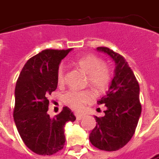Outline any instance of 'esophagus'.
Returning <instances> with one entry per match:
<instances>
[{
	"instance_id": "1",
	"label": "esophagus",
	"mask_w": 159,
	"mask_h": 159,
	"mask_svg": "<svg viewBox=\"0 0 159 159\" xmlns=\"http://www.w3.org/2000/svg\"><path fill=\"white\" fill-rule=\"evenodd\" d=\"M75 116H76V119H77V120H81L82 118L84 117V115H82V114H78V113L75 114Z\"/></svg>"
}]
</instances>
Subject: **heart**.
Here are the masks:
<instances>
[{"label":"heart","mask_w":159,"mask_h":159,"mask_svg":"<svg viewBox=\"0 0 159 159\" xmlns=\"http://www.w3.org/2000/svg\"><path fill=\"white\" fill-rule=\"evenodd\" d=\"M74 63L87 74V84L97 93H102L107 91L112 80V70L108 64L102 62V59L93 54H88L79 57ZM64 76L65 66H59L57 72L58 84H62L64 82ZM93 98V93L89 90H70L64 94L63 102L71 108L80 110L86 104L92 101Z\"/></svg>","instance_id":"1"}]
</instances>
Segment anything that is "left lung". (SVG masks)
<instances>
[{
	"instance_id": "1",
	"label": "left lung",
	"mask_w": 159,
	"mask_h": 159,
	"mask_svg": "<svg viewBox=\"0 0 159 159\" xmlns=\"http://www.w3.org/2000/svg\"><path fill=\"white\" fill-rule=\"evenodd\" d=\"M97 51L107 53L115 60V77L107 94L98 104H105V116H95L96 126L89 140L102 151L115 152L129 142L136 131L141 115L139 84L125 58L107 47Z\"/></svg>"
}]
</instances>
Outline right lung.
Instances as JSON below:
<instances>
[{"instance_id": "right-lung-1", "label": "right lung", "mask_w": 159, "mask_h": 159, "mask_svg": "<svg viewBox=\"0 0 159 159\" xmlns=\"http://www.w3.org/2000/svg\"><path fill=\"white\" fill-rule=\"evenodd\" d=\"M72 49L43 50L30 57L21 71L15 90L14 120L25 145L38 155L62 150L64 127L76 117L67 107L52 118L47 114L48 97L57 87L58 65Z\"/></svg>"}]
</instances>
